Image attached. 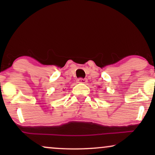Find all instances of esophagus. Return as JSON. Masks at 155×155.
Returning a JSON list of instances; mask_svg holds the SVG:
<instances>
[{
  "label": "esophagus",
  "mask_w": 155,
  "mask_h": 155,
  "mask_svg": "<svg viewBox=\"0 0 155 155\" xmlns=\"http://www.w3.org/2000/svg\"><path fill=\"white\" fill-rule=\"evenodd\" d=\"M78 83H87V80L85 79V78H78Z\"/></svg>",
  "instance_id": "1"
}]
</instances>
